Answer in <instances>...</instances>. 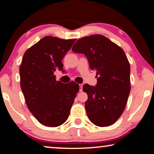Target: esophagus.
Returning <instances> with one entry per match:
<instances>
[{
	"mask_svg": "<svg viewBox=\"0 0 154 154\" xmlns=\"http://www.w3.org/2000/svg\"><path fill=\"white\" fill-rule=\"evenodd\" d=\"M83 90V84H79V91L82 92Z\"/></svg>",
	"mask_w": 154,
	"mask_h": 154,
	"instance_id": "34e87169",
	"label": "esophagus"
}]
</instances>
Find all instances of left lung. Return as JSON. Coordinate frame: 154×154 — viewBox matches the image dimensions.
Wrapping results in <instances>:
<instances>
[{
	"label": "left lung",
	"mask_w": 154,
	"mask_h": 154,
	"mask_svg": "<svg viewBox=\"0 0 154 154\" xmlns=\"http://www.w3.org/2000/svg\"><path fill=\"white\" fill-rule=\"evenodd\" d=\"M72 50L87 57L90 68L96 71L97 84H85V103L90 120L96 126L113 124L126 108L130 91V66L120 47L101 35L79 38Z\"/></svg>",
	"instance_id": "1"
}]
</instances>
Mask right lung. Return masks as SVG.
<instances>
[{
	"mask_svg": "<svg viewBox=\"0 0 154 154\" xmlns=\"http://www.w3.org/2000/svg\"><path fill=\"white\" fill-rule=\"evenodd\" d=\"M75 41L45 36L23 56L21 89L28 109L45 126L57 127L66 122L79 90V84L62 83L54 75L56 69H62V59Z\"/></svg>",
	"mask_w": 154,
	"mask_h": 154,
	"instance_id": "obj_1",
	"label": "right lung"
}]
</instances>
